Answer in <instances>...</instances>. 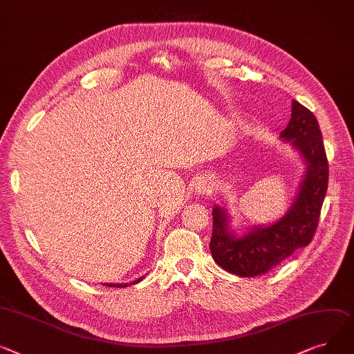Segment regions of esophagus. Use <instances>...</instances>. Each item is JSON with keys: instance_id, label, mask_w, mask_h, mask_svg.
Masks as SVG:
<instances>
[{"instance_id": "esophagus-1", "label": "esophagus", "mask_w": 354, "mask_h": 354, "mask_svg": "<svg viewBox=\"0 0 354 354\" xmlns=\"http://www.w3.org/2000/svg\"><path fill=\"white\" fill-rule=\"evenodd\" d=\"M196 192H198L199 195H207V194H210V192H212V183H209L207 180L198 183Z\"/></svg>"}]
</instances>
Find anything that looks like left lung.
I'll list each match as a JSON object with an SVG mask.
<instances>
[{
  "instance_id": "obj_1",
  "label": "left lung",
  "mask_w": 354,
  "mask_h": 354,
  "mask_svg": "<svg viewBox=\"0 0 354 354\" xmlns=\"http://www.w3.org/2000/svg\"><path fill=\"white\" fill-rule=\"evenodd\" d=\"M280 138L290 140L306 162V174L288 214L269 226H253L243 236L229 230L227 212L215 206L209 243L214 261L226 272L253 277L269 272L295 250L308 246L317 229L328 183V163L316 116L292 101V116Z\"/></svg>"
}]
</instances>
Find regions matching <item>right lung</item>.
I'll use <instances>...</instances> for the list:
<instances>
[{
    "label": "right lung",
    "mask_w": 354,
    "mask_h": 354,
    "mask_svg": "<svg viewBox=\"0 0 354 354\" xmlns=\"http://www.w3.org/2000/svg\"><path fill=\"white\" fill-rule=\"evenodd\" d=\"M140 279H142V277H140ZM140 279H138V280L132 281L131 285H135V283H138V281H140ZM106 286H109V288H125V286H128V283H121V285H113V283H109V285H106Z\"/></svg>",
    "instance_id": "obj_1"
}]
</instances>
